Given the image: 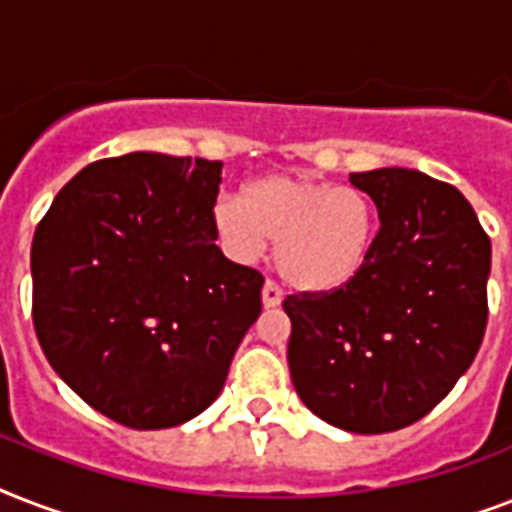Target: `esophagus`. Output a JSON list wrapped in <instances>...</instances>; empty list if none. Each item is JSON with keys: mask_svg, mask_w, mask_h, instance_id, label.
I'll use <instances>...</instances> for the list:
<instances>
[{"mask_svg": "<svg viewBox=\"0 0 512 512\" xmlns=\"http://www.w3.org/2000/svg\"><path fill=\"white\" fill-rule=\"evenodd\" d=\"M281 300H284V292L279 289V284H273V281H265V287H263V305H265V308H276V305H281Z\"/></svg>", "mask_w": 512, "mask_h": 512, "instance_id": "34e87169", "label": "esophagus"}]
</instances>
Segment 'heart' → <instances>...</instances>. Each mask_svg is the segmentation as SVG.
Listing matches in <instances>:
<instances>
[{
	"mask_svg": "<svg viewBox=\"0 0 512 512\" xmlns=\"http://www.w3.org/2000/svg\"><path fill=\"white\" fill-rule=\"evenodd\" d=\"M212 220L228 255L241 263L273 241L281 279L311 295L337 292L364 271L377 225L364 191L300 175L252 180L241 199L217 201Z\"/></svg>",
	"mask_w": 512,
	"mask_h": 512,
	"instance_id": "1",
	"label": "heart"
}]
</instances>
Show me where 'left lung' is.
Segmentation results:
<instances>
[{"label":"left lung","mask_w":512,"mask_h":512,"mask_svg":"<svg viewBox=\"0 0 512 512\" xmlns=\"http://www.w3.org/2000/svg\"><path fill=\"white\" fill-rule=\"evenodd\" d=\"M350 183L377 207L364 271L284 300L292 385L316 417L361 436L422 420L473 364L486 329L492 241L454 185L382 167Z\"/></svg>","instance_id":"1"}]
</instances>
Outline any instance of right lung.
Wrapping results in <instances>:
<instances>
[{"label": "right lung", "mask_w": 512, "mask_h": 512, "mask_svg": "<svg viewBox=\"0 0 512 512\" xmlns=\"http://www.w3.org/2000/svg\"><path fill=\"white\" fill-rule=\"evenodd\" d=\"M223 162L103 159L63 185L34 233V327L58 377L135 430L207 409L260 316L263 276L212 220Z\"/></svg>", "instance_id": "1"}]
</instances>
